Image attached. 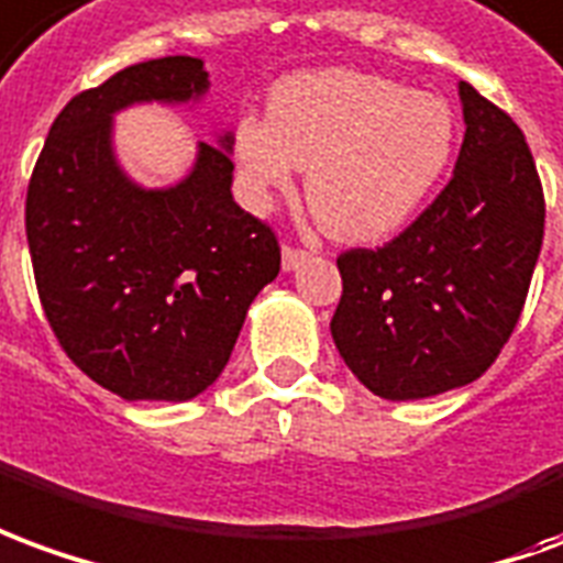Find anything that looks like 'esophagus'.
I'll return each instance as SVG.
<instances>
[{
  "mask_svg": "<svg viewBox=\"0 0 563 563\" xmlns=\"http://www.w3.org/2000/svg\"><path fill=\"white\" fill-rule=\"evenodd\" d=\"M306 257H309V251L294 249V245H285V249H282V266H285V273H290V269L302 266V263H306Z\"/></svg>",
  "mask_w": 563,
  "mask_h": 563,
  "instance_id": "1",
  "label": "esophagus"
}]
</instances>
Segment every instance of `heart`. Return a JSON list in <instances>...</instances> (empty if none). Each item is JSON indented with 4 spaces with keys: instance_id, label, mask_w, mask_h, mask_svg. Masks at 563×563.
<instances>
[{
    "instance_id": "1",
    "label": "heart",
    "mask_w": 563,
    "mask_h": 563,
    "mask_svg": "<svg viewBox=\"0 0 563 563\" xmlns=\"http://www.w3.org/2000/svg\"><path fill=\"white\" fill-rule=\"evenodd\" d=\"M454 142L445 99L366 71L321 69L275 84L269 118H239L233 157L257 209L309 169L306 199L324 233L376 242L428 202Z\"/></svg>"
}]
</instances>
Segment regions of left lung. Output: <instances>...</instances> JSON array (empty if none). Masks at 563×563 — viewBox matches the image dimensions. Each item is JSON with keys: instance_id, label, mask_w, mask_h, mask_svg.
I'll use <instances>...</instances> for the list:
<instances>
[{"instance_id": "obj_1", "label": "left lung", "mask_w": 563, "mask_h": 563, "mask_svg": "<svg viewBox=\"0 0 563 563\" xmlns=\"http://www.w3.org/2000/svg\"><path fill=\"white\" fill-rule=\"evenodd\" d=\"M457 93L466 133L452 181L388 245L336 261L330 333L385 400L476 382L516 330L543 245V185L525 133L466 81Z\"/></svg>"}]
</instances>
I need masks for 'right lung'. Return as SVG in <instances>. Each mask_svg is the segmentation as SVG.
I'll use <instances>...</instances> for the list:
<instances>
[{"instance_id": "right-lung-1", "label": "right lung", "mask_w": 563, "mask_h": 563, "mask_svg": "<svg viewBox=\"0 0 563 563\" xmlns=\"http://www.w3.org/2000/svg\"><path fill=\"white\" fill-rule=\"evenodd\" d=\"M206 90L199 57L126 66L59 111L26 190L47 324L71 364L123 400L185 402L209 388L282 266L273 230L230 194V133L221 148L199 142L173 187L135 185L118 163V111Z\"/></svg>"}]
</instances>
